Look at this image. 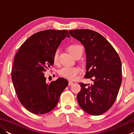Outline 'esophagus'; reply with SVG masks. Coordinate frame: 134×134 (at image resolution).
Segmentation results:
<instances>
[{
  "label": "esophagus",
  "instance_id": "34e87169",
  "mask_svg": "<svg viewBox=\"0 0 134 134\" xmlns=\"http://www.w3.org/2000/svg\"><path fill=\"white\" fill-rule=\"evenodd\" d=\"M73 84H74V83H73L72 82H71V81H69V86H71V85H72Z\"/></svg>",
  "mask_w": 134,
  "mask_h": 134
}]
</instances>
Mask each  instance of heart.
<instances>
[{"label":"heart","mask_w":134,"mask_h":134,"mask_svg":"<svg viewBox=\"0 0 134 134\" xmlns=\"http://www.w3.org/2000/svg\"><path fill=\"white\" fill-rule=\"evenodd\" d=\"M69 50L71 54L74 57L76 56L81 55L83 53V48L81 45L79 44H72L69 47ZM59 50H56L53 55V60L55 64H58L59 63ZM80 69L77 67H70L64 66L62 67L59 71V75L63 77L67 78L70 80L75 79L77 75L80 73Z\"/></svg>","instance_id":"heart-1"}]
</instances>
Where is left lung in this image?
I'll return each instance as SVG.
<instances>
[{"instance_id":"obj_1","label":"left lung","mask_w":134,"mask_h":134,"mask_svg":"<svg viewBox=\"0 0 134 134\" xmlns=\"http://www.w3.org/2000/svg\"><path fill=\"white\" fill-rule=\"evenodd\" d=\"M70 35L85 48L86 71L85 77L92 84L79 83V106L88 114L99 115L112 107L121 84V62L118 53L104 37L89 29L69 30Z\"/></svg>"}]
</instances>
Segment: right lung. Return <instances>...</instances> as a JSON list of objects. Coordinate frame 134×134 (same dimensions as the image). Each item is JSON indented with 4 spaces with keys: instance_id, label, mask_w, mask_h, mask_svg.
Instances as JSON below:
<instances>
[{
    "instance_id": "1",
    "label": "right lung",
    "mask_w": 134,
    "mask_h": 134,
    "mask_svg": "<svg viewBox=\"0 0 134 134\" xmlns=\"http://www.w3.org/2000/svg\"><path fill=\"white\" fill-rule=\"evenodd\" d=\"M70 37L67 30H46L27 39L16 53L11 79L20 102L34 114H45L58 104L67 86V79L46 82L44 72L53 64V55L62 40Z\"/></svg>"
}]
</instances>
